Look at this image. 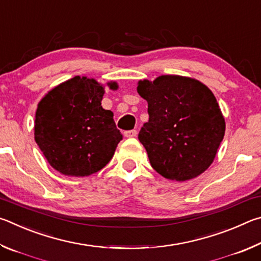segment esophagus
Listing matches in <instances>:
<instances>
[{
    "instance_id": "obj_1",
    "label": "esophagus",
    "mask_w": 261,
    "mask_h": 261,
    "mask_svg": "<svg viewBox=\"0 0 261 261\" xmlns=\"http://www.w3.org/2000/svg\"><path fill=\"white\" fill-rule=\"evenodd\" d=\"M124 136L127 137V138H134V137L137 136V130H129L124 132Z\"/></svg>"
}]
</instances>
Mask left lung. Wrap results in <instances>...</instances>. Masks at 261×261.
<instances>
[{"label":"left lung","mask_w":261,"mask_h":261,"mask_svg":"<svg viewBox=\"0 0 261 261\" xmlns=\"http://www.w3.org/2000/svg\"><path fill=\"white\" fill-rule=\"evenodd\" d=\"M148 103V122L138 139L153 169L178 182L192 179L208 168L226 131L214 94L196 79L165 74L144 79L137 87Z\"/></svg>","instance_id":"left-lung-1"}]
</instances>
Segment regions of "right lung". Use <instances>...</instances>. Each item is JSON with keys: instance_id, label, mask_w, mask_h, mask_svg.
<instances>
[{"instance_id": "add662e5", "label": "right lung", "mask_w": 261, "mask_h": 261, "mask_svg": "<svg viewBox=\"0 0 261 261\" xmlns=\"http://www.w3.org/2000/svg\"><path fill=\"white\" fill-rule=\"evenodd\" d=\"M112 90L116 83H108ZM105 87L76 76L43 96L35 113L34 139L49 165L67 176H90L112 160L123 136L114 114L101 106Z\"/></svg>"}]
</instances>
